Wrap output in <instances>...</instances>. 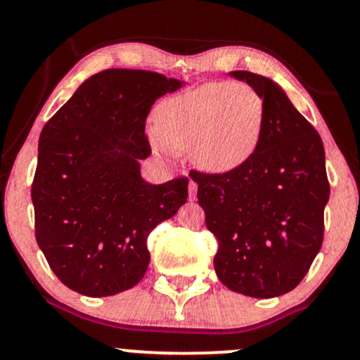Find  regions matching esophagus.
I'll use <instances>...</instances> for the list:
<instances>
[{
    "mask_svg": "<svg viewBox=\"0 0 360 360\" xmlns=\"http://www.w3.org/2000/svg\"><path fill=\"white\" fill-rule=\"evenodd\" d=\"M196 193H198V184L194 181H189V200L194 201L196 200Z\"/></svg>",
    "mask_w": 360,
    "mask_h": 360,
    "instance_id": "esophagus-1",
    "label": "esophagus"
}]
</instances>
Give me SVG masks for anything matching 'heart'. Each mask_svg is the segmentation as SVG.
<instances>
[{
    "instance_id": "1",
    "label": "heart",
    "mask_w": 360,
    "mask_h": 360,
    "mask_svg": "<svg viewBox=\"0 0 360 360\" xmlns=\"http://www.w3.org/2000/svg\"><path fill=\"white\" fill-rule=\"evenodd\" d=\"M266 123L264 98L249 84L208 82L164 103L154 142L160 150H191L210 172L240 167L257 150Z\"/></svg>"
}]
</instances>
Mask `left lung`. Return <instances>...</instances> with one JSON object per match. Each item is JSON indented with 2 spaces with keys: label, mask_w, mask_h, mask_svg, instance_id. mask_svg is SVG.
<instances>
[{
  "label": "left lung",
  "mask_w": 360,
  "mask_h": 360,
  "mask_svg": "<svg viewBox=\"0 0 360 360\" xmlns=\"http://www.w3.org/2000/svg\"><path fill=\"white\" fill-rule=\"evenodd\" d=\"M230 74L264 98L262 139L240 167L189 176L218 240V279L240 295L274 298L298 286L321 249L330 196L325 150L318 131L274 81L249 71Z\"/></svg>",
  "instance_id": "8db88e82"
}]
</instances>
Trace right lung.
I'll return each instance as SVG.
<instances>
[{
	"label": "right lung",
	"instance_id": "obj_1",
	"mask_svg": "<svg viewBox=\"0 0 360 360\" xmlns=\"http://www.w3.org/2000/svg\"><path fill=\"white\" fill-rule=\"evenodd\" d=\"M183 81L106 69L77 88L45 123L32 201L35 238L62 284L101 298L134 288L150 260L147 238L188 198V177L148 184L146 120Z\"/></svg>",
	"mask_w": 360,
	"mask_h": 360
}]
</instances>
